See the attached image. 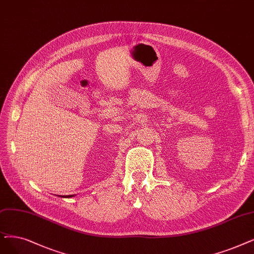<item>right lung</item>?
Wrapping results in <instances>:
<instances>
[{"instance_id": "add662e5", "label": "right lung", "mask_w": 254, "mask_h": 254, "mask_svg": "<svg viewBox=\"0 0 254 254\" xmlns=\"http://www.w3.org/2000/svg\"><path fill=\"white\" fill-rule=\"evenodd\" d=\"M60 197V196H59ZM62 197H64V198H70V197H73V195H67V196H62Z\"/></svg>"}]
</instances>
